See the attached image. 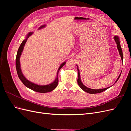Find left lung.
<instances>
[{
    "label": "left lung",
    "instance_id": "1",
    "mask_svg": "<svg viewBox=\"0 0 131 131\" xmlns=\"http://www.w3.org/2000/svg\"><path fill=\"white\" fill-rule=\"evenodd\" d=\"M114 39H115V42H116V44H117V49H118V52H119V53L120 54V56L121 57V59H122V60H123L122 50L121 47V45H120V40H119V38H118V37L117 36H115V37H114ZM78 80H77L78 81V84L79 86L80 87L81 89H82L84 91H85V92H88V93H91V94L98 93H101L102 92H103V91H104L106 90L109 89V88H107L103 89H100V90H94V89H91L87 88V87H86L84 85H83V84H82L81 81L80 76V73H79V70L78 68ZM120 75H121V74H120L119 77H118L116 81H115V83H116L117 82V81L118 80V79H119Z\"/></svg>",
    "mask_w": 131,
    "mask_h": 131
}]
</instances>
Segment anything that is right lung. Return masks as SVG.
I'll return each instance as SVG.
<instances>
[{"instance_id": "add662e5", "label": "right lung", "mask_w": 131, "mask_h": 131, "mask_svg": "<svg viewBox=\"0 0 131 131\" xmlns=\"http://www.w3.org/2000/svg\"><path fill=\"white\" fill-rule=\"evenodd\" d=\"M45 26V25L41 26L39 29H40L41 28H43ZM33 33H29L27 35V38L25 40L23 41V42L21 43V44L19 46V49L17 51V53L16 55V70H17V73L18 74V76L19 79H20L21 81L22 82V83L24 84L26 87L28 88L29 89L32 90L34 91H36V92H40V93H46V92H51L52 90H53L55 88H56L57 86L58 85V72L59 70H60V69L62 68V67L64 66L66 64V62L63 63L60 66V67H59V68L57 71V77L56 79H55V80L54 82H53L51 84L47 85H44V86H40V85H38L37 84H34L33 83L30 82L25 78V77L23 76V74L22 73L21 68H20V63H19V57L21 56V54L22 53V52L23 49V47H24L25 43L27 41V39L29 38L30 35H31Z\"/></svg>"}]
</instances>
